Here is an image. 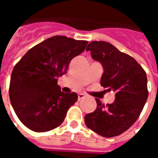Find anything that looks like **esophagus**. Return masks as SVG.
<instances>
[{"label": "esophagus", "mask_w": 158, "mask_h": 158, "mask_svg": "<svg viewBox=\"0 0 158 158\" xmlns=\"http://www.w3.org/2000/svg\"><path fill=\"white\" fill-rule=\"evenodd\" d=\"M84 98H85V96L84 94H79V96H78V100L79 101L84 99Z\"/></svg>", "instance_id": "esophagus-1"}]
</instances>
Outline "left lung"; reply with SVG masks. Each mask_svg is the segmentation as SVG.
I'll return each instance as SVG.
<instances>
[{"mask_svg":"<svg viewBox=\"0 0 158 158\" xmlns=\"http://www.w3.org/2000/svg\"><path fill=\"white\" fill-rule=\"evenodd\" d=\"M86 51H90L92 58L102 63L104 73L101 85L108 91L113 89L115 101L104 105L96 99V109L85 116V125L103 137L119 135L142 112L148 97L146 73L135 59L108 42H90Z\"/></svg>","mask_w":158,"mask_h":158,"instance_id":"obj_1","label":"left lung"}]
</instances>
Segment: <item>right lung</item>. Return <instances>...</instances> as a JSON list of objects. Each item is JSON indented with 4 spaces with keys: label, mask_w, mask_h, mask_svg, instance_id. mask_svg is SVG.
I'll return each instance as SVG.
<instances>
[{
    "label": "right lung",
    "mask_w": 158,
    "mask_h": 158,
    "mask_svg": "<svg viewBox=\"0 0 158 158\" xmlns=\"http://www.w3.org/2000/svg\"><path fill=\"white\" fill-rule=\"evenodd\" d=\"M88 41L56 35L29 49L12 70L9 96L23 124L45 132L62 124L69 107L78 100L74 92L64 93L57 78L64 74L73 57Z\"/></svg>",
    "instance_id": "obj_1"
}]
</instances>
